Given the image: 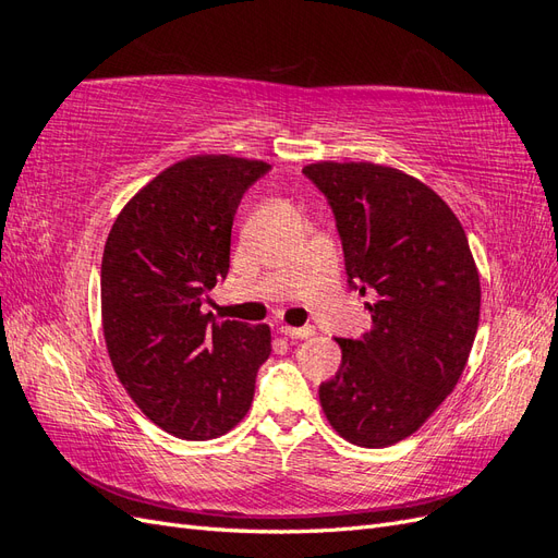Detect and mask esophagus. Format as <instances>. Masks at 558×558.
I'll return each mask as SVG.
<instances>
[{
    "mask_svg": "<svg viewBox=\"0 0 558 558\" xmlns=\"http://www.w3.org/2000/svg\"><path fill=\"white\" fill-rule=\"evenodd\" d=\"M279 330H281V335L291 337V340H307V337H312V335H314V328H312V326H302V328L281 326Z\"/></svg>",
    "mask_w": 558,
    "mask_h": 558,
    "instance_id": "obj_1",
    "label": "esophagus"
}]
</instances>
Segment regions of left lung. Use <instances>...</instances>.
<instances>
[{
	"label": "left lung",
	"instance_id": "1",
	"mask_svg": "<svg viewBox=\"0 0 558 558\" xmlns=\"http://www.w3.org/2000/svg\"><path fill=\"white\" fill-rule=\"evenodd\" d=\"M326 195L349 289L369 295L373 330L344 340L318 386L347 442L379 449L416 433L463 375L480 324V275L465 230L426 183L373 162L302 170Z\"/></svg>",
	"mask_w": 558,
	"mask_h": 558
}]
</instances>
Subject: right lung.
Returning <instances> with one entry per match:
<instances>
[{"mask_svg": "<svg viewBox=\"0 0 558 558\" xmlns=\"http://www.w3.org/2000/svg\"><path fill=\"white\" fill-rule=\"evenodd\" d=\"M269 165L195 156L167 167L118 214L102 256V326L118 379L140 410L181 440H214L244 418L267 326L202 312L230 269L244 193Z\"/></svg>", "mask_w": 558, "mask_h": 558, "instance_id": "add662e5", "label": "right lung"}]
</instances>
